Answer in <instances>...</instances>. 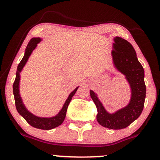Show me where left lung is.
<instances>
[{
  "mask_svg": "<svg viewBox=\"0 0 160 160\" xmlns=\"http://www.w3.org/2000/svg\"><path fill=\"white\" fill-rule=\"evenodd\" d=\"M112 56L115 68L126 76L132 89V96L127 106L109 113L104 109L96 93L90 90V96L97 108L98 123L111 129H122L139 117L143 111L146 97L144 71L138 60L135 49L129 42L120 37L114 38Z\"/></svg>",
  "mask_w": 160,
  "mask_h": 160,
  "instance_id": "obj_1",
  "label": "left lung"
}]
</instances>
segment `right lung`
Returning <instances> with one entry per match:
<instances>
[{"label":"right lung","mask_w":160,"mask_h":160,"mask_svg":"<svg viewBox=\"0 0 160 160\" xmlns=\"http://www.w3.org/2000/svg\"><path fill=\"white\" fill-rule=\"evenodd\" d=\"M41 39L39 38H34L31 39L29 41L28 44L26 49H25V52L24 55L22 59L19 62V65L17 67V71H16V79L15 81L13 82V95L14 98H15V104L16 108L17 110L18 113H19L22 117L27 121L28 124L33 127L40 128V129L43 130H49L57 127V126H60L64 120L65 118L66 112H67L68 107L70 102H71L72 97L74 96L77 90H78V87H77L71 94L69 95L68 98L65 101V104H64L62 110L59 111L56 116L52 117H39L37 116L32 114L31 112H29L27 110V108L24 105L22 100L21 96L19 94V80H20V72L24 68L25 64L28 59L29 56L32 54V51L36 48L37 45L38 43H40Z\"/></svg>","instance_id":"1"}]
</instances>
